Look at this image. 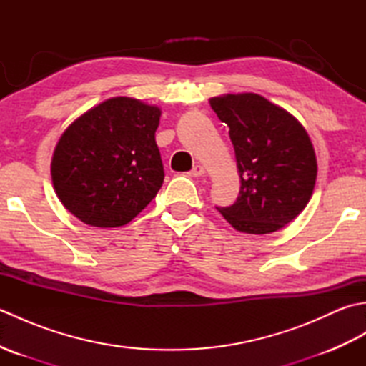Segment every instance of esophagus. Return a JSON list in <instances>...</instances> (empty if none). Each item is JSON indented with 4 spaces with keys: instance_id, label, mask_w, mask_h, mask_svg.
I'll return each instance as SVG.
<instances>
[{
    "instance_id": "obj_1",
    "label": "esophagus",
    "mask_w": 366,
    "mask_h": 366,
    "mask_svg": "<svg viewBox=\"0 0 366 366\" xmlns=\"http://www.w3.org/2000/svg\"><path fill=\"white\" fill-rule=\"evenodd\" d=\"M192 177H199V176H203L204 174V168L201 167V165H195L192 168V171L189 173Z\"/></svg>"
}]
</instances>
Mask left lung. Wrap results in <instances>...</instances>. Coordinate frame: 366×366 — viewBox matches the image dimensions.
Listing matches in <instances>:
<instances>
[{
    "mask_svg": "<svg viewBox=\"0 0 366 366\" xmlns=\"http://www.w3.org/2000/svg\"><path fill=\"white\" fill-rule=\"evenodd\" d=\"M209 104L229 127L240 176L236 203L217 209L247 234L282 229L313 195L317 163L307 130L285 108L253 92L212 97Z\"/></svg>",
    "mask_w": 366,
    "mask_h": 366,
    "instance_id": "1",
    "label": "left lung"
}]
</instances>
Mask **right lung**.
<instances>
[{
    "mask_svg": "<svg viewBox=\"0 0 366 366\" xmlns=\"http://www.w3.org/2000/svg\"><path fill=\"white\" fill-rule=\"evenodd\" d=\"M160 114L142 100L113 97L64 130L51 181L69 212L91 227L116 228L151 203L165 177L155 143Z\"/></svg>",
    "mask_w": 366,
    "mask_h": 366,
    "instance_id": "right-lung-1",
    "label": "right lung"
}]
</instances>
